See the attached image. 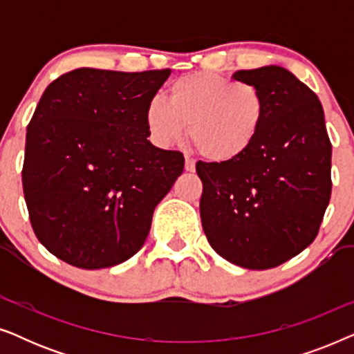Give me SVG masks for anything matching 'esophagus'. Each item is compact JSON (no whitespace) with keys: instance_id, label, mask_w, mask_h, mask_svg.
<instances>
[{"instance_id":"1","label":"esophagus","mask_w":354,"mask_h":354,"mask_svg":"<svg viewBox=\"0 0 354 354\" xmlns=\"http://www.w3.org/2000/svg\"><path fill=\"white\" fill-rule=\"evenodd\" d=\"M185 171L187 172L195 171V161H193L192 158H185Z\"/></svg>"}]
</instances>
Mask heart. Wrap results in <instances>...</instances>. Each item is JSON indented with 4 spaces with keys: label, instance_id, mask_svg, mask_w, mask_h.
Returning <instances> with one entry per match:
<instances>
[{
    "label": "heart",
    "instance_id": "b5f03b06",
    "mask_svg": "<svg viewBox=\"0 0 354 354\" xmlns=\"http://www.w3.org/2000/svg\"><path fill=\"white\" fill-rule=\"evenodd\" d=\"M266 119V101L253 84L211 72L174 80L169 100L154 96L145 108L149 138L171 148L185 135L211 162H232L248 151Z\"/></svg>",
    "mask_w": 354,
    "mask_h": 354
}]
</instances>
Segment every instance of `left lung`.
I'll use <instances>...</instances> for the list:
<instances>
[{
    "instance_id": "obj_1",
    "label": "left lung",
    "mask_w": 354,
    "mask_h": 354,
    "mask_svg": "<svg viewBox=\"0 0 354 354\" xmlns=\"http://www.w3.org/2000/svg\"><path fill=\"white\" fill-rule=\"evenodd\" d=\"M266 101L258 138L232 162H198L200 214L212 250L245 269H270L316 239L330 201L332 145L314 91L280 66L236 71Z\"/></svg>"
}]
</instances>
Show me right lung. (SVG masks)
<instances>
[{
    "label": "right lung",
    "instance_id": "right-lung-1",
    "mask_svg": "<svg viewBox=\"0 0 354 354\" xmlns=\"http://www.w3.org/2000/svg\"><path fill=\"white\" fill-rule=\"evenodd\" d=\"M171 69L82 67L51 82L27 127L22 187L40 243L80 269L137 253L183 154L151 145L145 108Z\"/></svg>",
    "mask_w": 354,
    "mask_h": 354
}]
</instances>
